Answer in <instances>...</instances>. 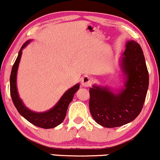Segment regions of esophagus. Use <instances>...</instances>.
Masks as SVG:
<instances>
[{
  "label": "esophagus",
  "mask_w": 160,
  "mask_h": 160,
  "mask_svg": "<svg viewBox=\"0 0 160 160\" xmlns=\"http://www.w3.org/2000/svg\"><path fill=\"white\" fill-rule=\"evenodd\" d=\"M81 84L82 86H85V87H88L92 85V79L90 77L88 76H84L82 78L81 80Z\"/></svg>",
  "instance_id": "obj_1"
}]
</instances>
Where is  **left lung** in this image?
I'll return each mask as SVG.
<instances>
[{
    "label": "left lung",
    "instance_id": "obj_1",
    "mask_svg": "<svg viewBox=\"0 0 160 160\" xmlns=\"http://www.w3.org/2000/svg\"><path fill=\"white\" fill-rule=\"evenodd\" d=\"M122 68L127 76L125 88L112 93L108 88H89V110L94 120L112 128L132 122L141 112L149 85V74L143 51L136 41L126 45Z\"/></svg>",
    "mask_w": 160,
    "mask_h": 160
}]
</instances>
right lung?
Here are the masks:
<instances>
[{"instance_id": "obj_1", "label": "right lung", "mask_w": 160, "mask_h": 160, "mask_svg": "<svg viewBox=\"0 0 160 160\" xmlns=\"http://www.w3.org/2000/svg\"><path fill=\"white\" fill-rule=\"evenodd\" d=\"M29 42L30 41L26 42L22 45V48L18 52V55L15 59V63L13 64L10 74V79H9L11 98H12L13 103L18 112L29 122L41 128H53L60 124L65 119L69 103L72 102L75 92L79 89L80 85L77 84L72 88H69L68 91L65 92V93L62 95L58 103L55 105V107L53 109H50L49 111L45 112L37 113L27 108L22 103V100L19 98L16 87V75L19 62H20L21 57H22V50L28 45Z\"/></svg>"}]
</instances>
